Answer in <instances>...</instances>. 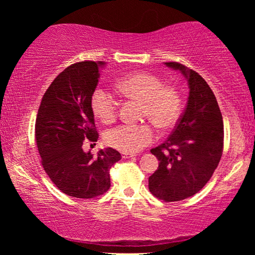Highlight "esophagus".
<instances>
[{
  "mask_svg": "<svg viewBox=\"0 0 255 255\" xmlns=\"http://www.w3.org/2000/svg\"><path fill=\"white\" fill-rule=\"evenodd\" d=\"M133 156H136V155L135 154H129V153H124L123 154V157L124 158H131Z\"/></svg>",
  "mask_w": 255,
  "mask_h": 255,
  "instance_id": "obj_1",
  "label": "esophagus"
}]
</instances>
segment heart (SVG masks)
<instances>
[{"label":"heart","mask_w":255,"mask_h":255,"mask_svg":"<svg viewBox=\"0 0 255 255\" xmlns=\"http://www.w3.org/2000/svg\"><path fill=\"white\" fill-rule=\"evenodd\" d=\"M122 96L143 102V117L148 118L161 130L175 126L182 110V97L174 86L164 85L161 79L149 73L135 72L118 81ZM119 103L111 93L102 88L94 90L91 108L96 117L109 124L117 117ZM155 138L153 127L148 124L122 125L108 130L106 143L124 153L133 154L149 145Z\"/></svg>","instance_id":"b5f03b06"}]
</instances>
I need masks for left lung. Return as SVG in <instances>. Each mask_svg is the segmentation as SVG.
<instances>
[{"label": "left lung", "mask_w": 255, "mask_h": 255, "mask_svg": "<svg viewBox=\"0 0 255 255\" xmlns=\"http://www.w3.org/2000/svg\"><path fill=\"white\" fill-rule=\"evenodd\" d=\"M164 65L179 71L189 86L183 115L170 137L150 149L159 161L148 178V189L166 202L183 200L205 187L221 161L224 146L222 112L209 85L182 64Z\"/></svg>", "instance_id": "obj_1"}]
</instances>
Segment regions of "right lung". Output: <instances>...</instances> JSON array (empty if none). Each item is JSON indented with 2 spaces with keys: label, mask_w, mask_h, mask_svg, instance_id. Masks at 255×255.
I'll return each mask as SVG.
<instances>
[{
  "label": "right lung",
  "mask_w": 255,
  "mask_h": 255,
  "mask_svg": "<svg viewBox=\"0 0 255 255\" xmlns=\"http://www.w3.org/2000/svg\"><path fill=\"white\" fill-rule=\"evenodd\" d=\"M106 62H81L64 70L42 97L36 119V140L42 166L60 191L94 198L110 188L109 171L122 155L111 147L94 157L83 141H97L91 98Z\"/></svg>",
  "instance_id": "right-lung-1"
}]
</instances>
